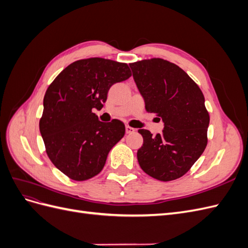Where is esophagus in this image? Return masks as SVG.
Listing matches in <instances>:
<instances>
[{
	"label": "esophagus",
	"mask_w": 248,
	"mask_h": 248,
	"mask_svg": "<svg viewBox=\"0 0 248 248\" xmlns=\"http://www.w3.org/2000/svg\"><path fill=\"white\" fill-rule=\"evenodd\" d=\"M125 130H126V133H133L134 131H136V129L132 128V127H130V126H128V125H127V126L125 127Z\"/></svg>",
	"instance_id": "obj_1"
}]
</instances>
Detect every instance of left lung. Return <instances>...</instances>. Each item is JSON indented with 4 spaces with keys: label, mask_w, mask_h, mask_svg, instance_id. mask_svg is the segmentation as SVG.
Segmentation results:
<instances>
[{
    "label": "left lung",
    "mask_w": 248,
    "mask_h": 248,
    "mask_svg": "<svg viewBox=\"0 0 248 248\" xmlns=\"http://www.w3.org/2000/svg\"><path fill=\"white\" fill-rule=\"evenodd\" d=\"M148 112L164 124L155 137L140 129L144 142L138 150L140 167L159 181L185 175L207 146L210 117L205 97L188 74L166 60L154 58L129 64Z\"/></svg>",
    "instance_id": "8db88e82"
}]
</instances>
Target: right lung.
I'll return each mask as SVG.
<instances>
[{
  "instance_id": "right-lung-1",
  "label": "right lung",
  "mask_w": 248,
  "mask_h": 248,
  "mask_svg": "<svg viewBox=\"0 0 248 248\" xmlns=\"http://www.w3.org/2000/svg\"><path fill=\"white\" fill-rule=\"evenodd\" d=\"M131 77L129 67L102 58L73 62L47 88L39 122L46 153L54 166L76 181L98 175L108 152L125 134L120 120L101 122L108 90Z\"/></svg>"
}]
</instances>
